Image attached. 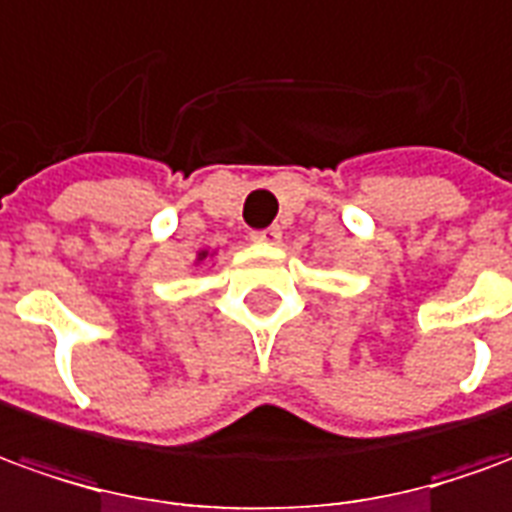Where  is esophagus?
I'll return each instance as SVG.
<instances>
[{
    "label": "esophagus",
    "mask_w": 512,
    "mask_h": 512,
    "mask_svg": "<svg viewBox=\"0 0 512 512\" xmlns=\"http://www.w3.org/2000/svg\"><path fill=\"white\" fill-rule=\"evenodd\" d=\"M250 239L259 242V245H278L281 242V228L270 226L262 228V231H250Z\"/></svg>",
    "instance_id": "obj_1"
}]
</instances>
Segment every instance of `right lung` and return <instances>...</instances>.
<instances>
[{
	"instance_id": "right-lung-1",
	"label": "right lung",
	"mask_w": 512,
	"mask_h": 512,
	"mask_svg": "<svg viewBox=\"0 0 512 512\" xmlns=\"http://www.w3.org/2000/svg\"><path fill=\"white\" fill-rule=\"evenodd\" d=\"M204 256H206V253H201V259H204Z\"/></svg>"
}]
</instances>
